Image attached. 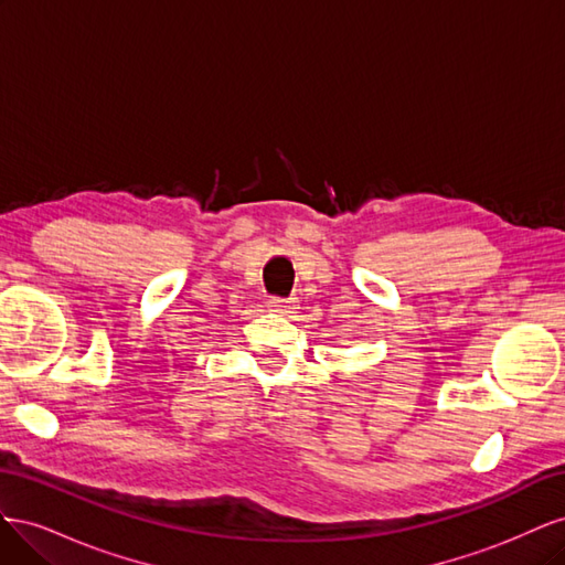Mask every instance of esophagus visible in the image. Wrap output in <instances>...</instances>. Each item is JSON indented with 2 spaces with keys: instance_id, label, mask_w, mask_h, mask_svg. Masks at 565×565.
Returning <instances> with one entry per match:
<instances>
[{
  "instance_id": "34e87169",
  "label": "esophagus",
  "mask_w": 565,
  "mask_h": 565,
  "mask_svg": "<svg viewBox=\"0 0 565 565\" xmlns=\"http://www.w3.org/2000/svg\"><path fill=\"white\" fill-rule=\"evenodd\" d=\"M268 309H270L273 313H278V316H292V313H295V306H292V301L280 299V297H273V299H268Z\"/></svg>"
}]
</instances>
